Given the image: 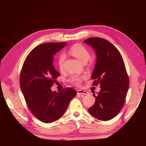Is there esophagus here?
<instances>
[{"mask_svg": "<svg viewBox=\"0 0 146 146\" xmlns=\"http://www.w3.org/2000/svg\"><path fill=\"white\" fill-rule=\"evenodd\" d=\"M77 94H80V95H87L89 93H88V92L85 90H78L77 91Z\"/></svg>", "mask_w": 146, "mask_h": 146, "instance_id": "obj_1", "label": "esophagus"}]
</instances>
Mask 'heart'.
<instances>
[{
  "label": "heart",
  "instance_id": "1",
  "mask_svg": "<svg viewBox=\"0 0 146 146\" xmlns=\"http://www.w3.org/2000/svg\"><path fill=\"white\" fill-rule=\"evenodd\" d=\"M70 53L73 56H74L77 59L81 61L82 63H84L87 61L90 58V54L86 48L81 44H75L70 48ZM65 55L61 54L58 58V66L60 69H62L63 67V64L65 60ZM85 77L80 76H72L69 79V82L76 85L77 86H80L84 80Z\"/></svg>",
  "mask_w": 146,
  "mask_h": 146
}]
</instances>
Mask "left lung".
Here are the masks:
<instances>
[{"label": "left lung", "mask_w": 146, "mask_h": 146, "mask_svg": "<svg viewBox=\"0 0 146 146\" xmlns=\"http://www.w3.org/2000/svg\"><path fill=\"white\" fill-rule=\"evenodd\" d=\"M94 48L97 61L91 78L100 85L94 104L88 109L91 116L107 121L121 111L129 87V78L122 57L116 47L105 39L94 37L83 41Z\"/></svg>", "instance_id": "left-lung-1"}]
</instances>
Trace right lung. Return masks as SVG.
Segmentation results:
<instances>
[{
	"label": "right lung",
	"instance_id": "right-lung-1",
	"mask_svg": "<svg viewBox=\"0 0 146 146\" xmlns=\"http://www.w3.org/2000/svg\"><path fill=\"white\" fill-rule=\"evenodd\" d=\"M66 42H46L36 46L24 61L20 74V86L29 108L44 123H51L62 116L77 92L71 88L61 92L50 88L60 73L53 66L54 55Z\"/></svg>",
	"mask_w": 146,
	"mask_h": 146
}]
</instances>
